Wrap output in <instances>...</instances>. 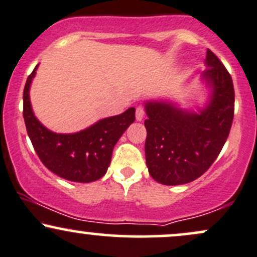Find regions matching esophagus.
Instances as JSON below:
<instances>
[{
	"label": "esophagus",
	"instance_id": "esophagus-1",
	"mask_svg": "<svg viewBox=\"0 0 257 257\" xmlns=\"http://www.w3.org/2000/svg\"><path fill=\"white\" fill-rule=\"evenodd\" d=\"M135 116H137V120H143L144 117H145V108L138 106L137 111H135Z\"/></svg>",
	"mask_w": 257,
	"mask_h": 257
}]
</instances>
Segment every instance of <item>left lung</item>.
Masks as SVG:
<instances>
[{
    "instance_id": "left-lung-1",
    "label": "left lung",
    "mask_w": 257,
    "mask_h": 257,
    "mask_svg": "<svg viewBox=\"0 0 257 257\" xmlns=\"http://www.w3.org/2000/svg\"><path fill=\"white\" fill-rule=\"evenodd\" d=\"M203 78L213 87L208 106L199 112L169 102H147L146 164L156 181L182 185L203 175L225 145L234 117V88L225 65L210 49Z\"/></svg>"
}]
</instances>
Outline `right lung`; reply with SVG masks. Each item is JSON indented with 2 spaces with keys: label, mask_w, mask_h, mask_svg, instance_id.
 Returning a JSON list of instances; mask_svg holds the SVG:
<instances>
[{
  "label": "right lung",
  "mask_w": 257,
  "mask_h": 257,
  "mask_svg": "<svg viewBox=\"0 0 257 257\" xmlns=\"http://www.w3.org/2000/svg\"><path fill=\"white\" fill-rule=\"evenodd\" d=\"M37 66L26 79L24 116L26 131L41 162L60 178L75 182H91L107 172L113 147L135 120V108L99 120L75 134H57L43 126L32 112L29 89Z\"/></svg>",
  "instance_id": "right-lung-1"
}]
</instances>
